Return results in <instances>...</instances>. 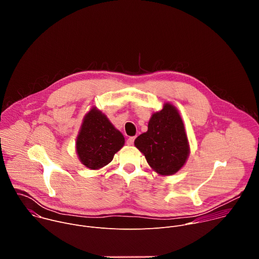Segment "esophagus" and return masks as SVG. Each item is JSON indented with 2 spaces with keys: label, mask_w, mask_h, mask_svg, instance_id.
<instances>
[{
  "label": "esophagus",
  "mask_w": 259,
  "mask_h": 259,
  "mask_svg": "<svg viewBox=\"0 0 259 259\" xmlns=\"http://www.w3.org/2000/svg\"><path fill=\"white\" fill-rule=\"evenodd\" d=\"M135 136H132V137H129L128 139H127V144L128 145H133V143H134V140H135Z\"/></svg>",
  "instance_id": "34e87169"
}]
</instances>
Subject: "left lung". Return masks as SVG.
I'll use <instances>...</instances> for the list:
<instances>
[{"label": "left lung", "instance_id": "obj_1", "mask_svg": "<svg viewBox=\"0 0 259 259\" xmlns=\"http://www.w3.org/2000/svg\"><path fill=\"white\" fill-rule=\"evenodd\" d=\"M151 168L160 175L178 172L187 163L190 143L178 109L166 102L163 108L152 115L147 131L134 141Z\"/></svg>", "mask_w": 259, "mask_h": 259}]
</instances>
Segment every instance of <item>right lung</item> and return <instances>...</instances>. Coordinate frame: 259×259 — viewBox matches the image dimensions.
I'll list each match as a JSON object with an SVG mask.
<instances>
[{"mask_svg":"<svg viewBox=\"0 0 259 259\" xmlns=\"http://www.w3.org/2000/svg\"><path fill=\"white\" fill-rule=\"evenodd\" d=\"M124 144L123 134L93 106L85 115L77 136L76 152L80 162L91 170H98L112 162Z\"/></svg>","mask_w":259,"mask_h":259,"instance_id":"right-lung-1","label":"right lung"}]
</instances>
